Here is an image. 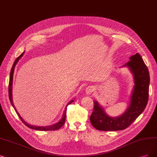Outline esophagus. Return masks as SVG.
<instances>
[{"label":"esophagus","mask_w":157,"mask_h":157,"mask_svg":"<svg viewBox=\"0 0 157 157\" xmlns=\"http://www.w3.org/2000/svg\"><path fill=\"white\" fill-rule=\"evenodd\" d=\"M94 91V87H92V86H89V87H87L86 89V94H92Z\"/></svg>","instance_id":"esophagus-1"}]
</instances>
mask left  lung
Returning <instances> with one entry per match:
<instances>
[{
    "mask_svg": "<svg viewBox=\"0 0 157 157\" xmlns=\"http://www.w3.org/2000/svg\"><path fill=\"white\" fill-rule=\"evenodd\" d=\"M130 61L123 67H128L134 78V88L129 107L120 117H111L104 111L96 101L90 120L94 128L99 131H120L126 129L144 111L148 101L150 82L148 68L138 53L132 56Z\"/></svg>",
    "mask_w": 157,
    "mask_h": 157,
    "instance_id": "obj_1",
    "label": "left lung"
}]
</instances>
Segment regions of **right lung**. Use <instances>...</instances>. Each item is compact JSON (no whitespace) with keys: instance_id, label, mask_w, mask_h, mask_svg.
I'll return each mask as SVG.
<instances>
[{"instance_id":"obj_1","label":"right lung","mask_w":157,"mask_h":157,"mask_svg":"<svg viewBox=\"0 0 157 157\" xmlns=\"http://www.w3.org/2000/svg\"><path fill=\"white\" fill-rule=\"evenodd\" d=\"M25 52L22 53L17 58L15 59L13 65L12 66V68L11 69V72H10V82H9V86H8V92H9V98H10V101L11 102V105L13 106V107L14 108L15 111L16 112V113L18 115V117H19V118L21 120V121L23 122L25 125H26L27 127H28L29 128L32 129H35V130H37V131H55V130H58L63 125V124H65V121L66 120V111H67V107L65 109V111L63 112V116H62V118L60 120V121L59 122L56 123V124L52 125H48V126H44V127H40V126H35V125H31L30 124H27L26 121L22 119V118L21 117V115L19 114V113H18V111H17L16 108L14 106V104L13 103V100H12V83H13V73H14V69H15V67L16 65V64L17 63V62L19 61V60L21 59V57L24 54ZM74 101V100H71L70 102L68 103L67 105L68 106L69 104H71V103H72Z\"/></svg>"}]
</instances>
